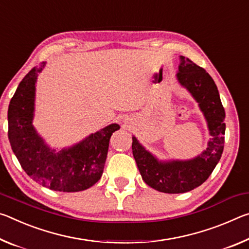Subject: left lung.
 <instances>
[{
	"label": "left lung",
	"mask_w": 249,
	"mask_h": 249,
	"mask_svg": "<svg viewBox=\"0 0 249 249\" xmlns=\"http://www.w3.org/2000/svg\"><path fill=\"white\" fill-rule=\"evenodd\" d=\"M178 79L199 105L209 124L211 140L201 156L191 161L158 162L132 138V153L143 181L163 193H185L203 184L222 157L225 142V110L214 80L204 68L181 57Z\"/></svg>",
	"instance_id": "1"
}]
</instances>
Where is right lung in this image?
Segmentation results:
<instances>
[{"instance_id":"right-lung-1","label":"right lung","mask_w":249,"mask_h":249,"mask_svg":"<svg viewBox=\"0 0 249 249\" xmlns=\"http://www.w3.org/2000/svg\"><path fill=\"white\" fill-rule=\"evenodd\" d=\"M45 63L32 68L19 83L7 111L9 140L28 177L59 192H78L101 178L111 134L120 127L110 124L71 149L55 151L45 145L33 128L35 83Z\"/></svg>"}]
</instances>
